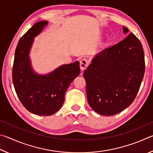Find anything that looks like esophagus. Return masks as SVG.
Listing matches in <instances>:
<instances>
[{
  "label": "esophagus",
  "instance_id": "esophagus-1",
  "mask_svg": "<svg viewBox=\"0 0 153 153\" xmlns=\"http://www.w3.org/2000/svg\"><path fill=\"white\" fill-rule=\"evenodd\" d=\"M88 64H89V62H88L87 59H82L80 62V68H81V71H84V70L86 69L88 66Z\"/></svg>",
  "mask_w": 153,
  "mask_h": 153
}]
</instances>
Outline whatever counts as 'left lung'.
<instances>
[{
	"label": "left lung",
	"mask_w": 153,
	"mask_h": 153,
	"mask_svg": "<svg viewBox=\"0 0 153 153\" xmlns=\"http://www.w3.org/2000/svg\"><path fill=\"white\" fill-rule=\"evenodd\" d=\"M124 33L129 30L123 27ZM143 48L132 33L93 58L83 73L88 102L95 112L113 116L131 105L143 81Z\"/></svg>",
	"instance_id": "8db88e82"
}]
</instances>
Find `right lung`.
<instances>
[{
	"label": "right lung",
	"instance_id": "add662e5",
	"mask_svg": "<svg viewBox=\"0 0 153 153\" xmlns=\"http://www.w3.org/2000/svg\"><path fill=\"white\" fill-rule=\"evenodd\" d=\"M48 23H36L21 37L13 66V82L19 99L29 111L39 116H51L60 109L67 89L80 73L79 61L63 64L46 74L34 71L29 52L34 38Z\"/></svg>",
	"mask_w": 153,
	"mask_h": 153
}]
</instances>
